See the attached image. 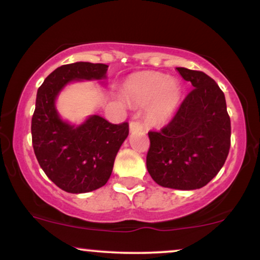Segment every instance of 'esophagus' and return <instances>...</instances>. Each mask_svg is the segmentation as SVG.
Here are the masks:
<instances>
[{
    "label": "esophagus",
    "instance_id": "esophagus-1",
    "mask_svg": "<svg viewBox=\"0 0 260 260\" xmlns=\"http://www.w3.org/2000/svg\"><path fill=\"white\" fill-rule=\"evenodd\" d=\"M142 129H143V126H142V124L140 122H136V120L130 122V131H136Z\"/></svg>",
    "mask_w": 260,
    "mask_h": 260
}]
</instances>
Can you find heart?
I'll return each instance as SVG.
<instances>
[{
	"instance_id": "1",
	"label": "heart",
	"mask_w": 260,
	"mask_h": 260,
	"mask_svg": "<svg viewBox=\"0 0 260 260\" xmlns=\"http://www.w3.org/2000/svg\"><path fill=\"white\" fill-rule=\"evenodd\" d=\"M124 95L131 104L147 106V118L159 125L172 118L181 98L179 81L165 74L141 72L129 77L124 85Z\"/></svg>"
}]
</instances>
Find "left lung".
<instances>
[{
    "mask_svg": "<svg viewBox=\"0 0 260 260\" xmlns=\"http://www.w3.org/2000/svg\"><path fill=\"white\" fill-rule=\"evenodd\" d=\"M193 90L173 119L149 131L147 169L159 186L191 190L204 187L222 168L231 147V119L225 94L201 71L177 67Z\"/></svg>",
    "mask_w": 260,
    "mask_h": 260,
    "instance_id": "left-lung-1",
    "label": "left lung"
}]
</instances>
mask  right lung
Returning a JSON list of instances; mask_svg holds the SVG:
<instances>
[{
	"label": "right lung",
	"instance_id": "add662e5",
	"mask_svg": "<svg viewBox=\"0 0 260 260\" xmlns=\"http://www.w3.org/2000/svg\"><path fill=\"white\" fill-rule=\"evenodd\" d=\"M108 67L92 62L62 65L38 90L31 117L34 152L48 179L67 193H87L104 186L111 176L117 152L129 135L126 122L112 124L93 115L74 126L56 112L55 98L67 83L104 79Z\"/></svg>",
	"mask_w": 260,
	"mask_h": 260
}]
</instances>
